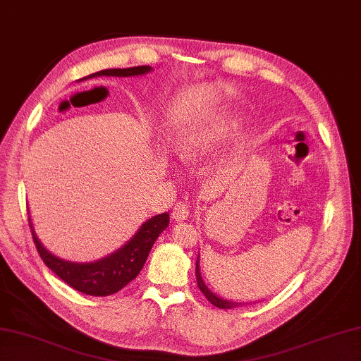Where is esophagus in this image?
<instances>
[{
	"label": "esophagus",
	"mask_w": 361,
	"mask_h": 361,
	"mask_svg": "<svg viewBox=\"0 0 361 361\" xmlns=\"http://www.w3.org/2000/svg\"><path fill=\"white\" fill-rule=\"evenodd\" d=\"M188 214H190V207H188V204H185L183 201H178L171 209V219L174 221L185 220Z\"/></svg>",
	"instance_id": "esophagus-1"
}]
</instances>
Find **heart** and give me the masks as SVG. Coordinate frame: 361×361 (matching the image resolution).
<instances>
[{
  "label": "heart",
  "mask_w": 361,
  "mask_h": 361,
  "mask_svg": "<svg viewBox=\"0 0 361 361\" xmlns=\"http://www.w3.org/2000/svg\"><path fill=\"white\" fill-rule=\"evenodd\" d=\"M214 138H215V133L190 135V137L182 138L178 142V152L183 159H192L195 155L201 154L204 149H207L209 142H212Z\"/></svg>",
  "instance_id": "1"
}]
</instances>
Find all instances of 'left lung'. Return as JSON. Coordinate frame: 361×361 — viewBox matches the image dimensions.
<instances>
[{
	"label": "left lung",
	"mask_w": 361,
	"mask_h": 361,
	"mask_svg": "<svg viewBox=\"0 0 361 361\" xmlns=\"http://www.w3.org/2000/svg\"><path fill=\"white\" fill-rule=\"evenodd\" d=\"M196 280H198V288L201 289V292L204 295H206L207 300L215 305L216 308H223V310H231V308H235L239 307V305L242 303H235V302H229V300H223V298H220L219 295H215L214 292H210L206 286V283L202 281V276H201V271H200V257L196 259Z\"/></svg>",
	"instance_id": "8db88e82"
}]
</instances>
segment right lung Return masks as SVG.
Instances as JSON below:
<instances>
[{
    "mask_svg": "<svg viewBox=\"0 0 361 361\" xmlns=\"http://www.w3.org/2000/svg\"><path fill=\"white\" fill-rule=\"evenodd\" d=\"M151 71L152 67L149 66H138L128 67V69L100 71L90 75V77H100V75H105V77H133V75H145ZM168 224V212L155 215L152 219L142 223L138 233L124 247L114 251L110 256L94 262L78 264L61 259V257L51 255L37 239L30 219L34 245H36L39 255L42 257L47 267L54 271L61 280L69 284L75 290L94 297H106L116 294L118 290L126 288L128 283L135 280L141 271L142 265H145L152 245Z\"/></svg>",
    "mask_w": 361,
    "mask_h": 361,
    "instance_id": "right-lung-1",
    "label": "right lung"
}]
</instances>
